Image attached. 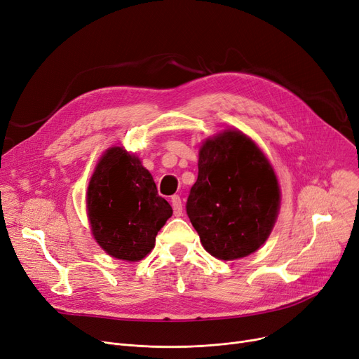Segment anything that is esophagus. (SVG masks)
I'll return each mask as SVG.
<instances>
[{"label":"esophagus","mask_w":359,"mask_h":359,"mask_svg":"<svg viewBox=\"0 0 359 359\" xmlns=\"http://www.w3.org/2000/svg\"><path fill=\"white\" fill-rule=\"evenodd\" d=\"M170 204H172L174 215L175 216H181L182 215V203H181L180 196H172V197H170Z\"/></svg>","instance_id":"1"}]
</instances>
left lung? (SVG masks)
Returning <instances> with one entry per match:
<instances>
[{"mask_svg":"<svg viewBox=\"0 0 359 359\" xmlns=\"http://www.w3.org/2000/svg\"><path fill=\"white\" fill-rule=\"evenodd\" d=\"M279 206L275 170L244 133L225 130L201 144L187 215L213 257L226 262L257 251L275 226Z\"/></svg>","mask_w":359,"mask_h":359,"instance_id":"obj_1","label":"left lung"}]
</instances>
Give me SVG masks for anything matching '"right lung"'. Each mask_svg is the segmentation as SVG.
I'll return each instance as SVG.
<instances>
[{
    "label": "right lung",
    "mask_w": 359,
    "mask_h": 359,
    "mask_svg": "<svg viewBox=\"0 0 359 359\" xmlns=\"http://www.w3.org/2000/svg\"><path fill=\"white\" fill-rule=\"evenodd\" d=\"M86 209L96 243L111 257L126 262L144 259L172 216L140 159L119 146L108 149L97 162Z\"/></svg>",
    "instance_id": "add662e5"
}]
</instances>
